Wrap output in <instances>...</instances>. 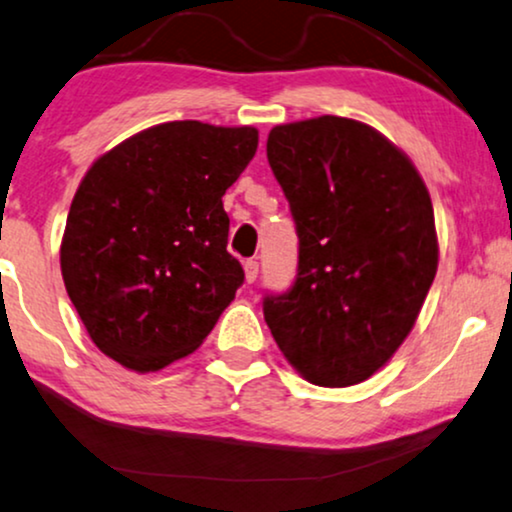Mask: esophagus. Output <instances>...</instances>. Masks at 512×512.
Wrapping results in <instances>:
<instances>
[{"label":"esophagus","instance_id":"obj_1","mask_svg":"<svg viewBox=\"0 0 512 512\" xmlns=\"http://www.w3.org/2000/svg\"><path fill=\"white\" fill-rule=\"evenodd\" d=\"M243 269H245V281H248V283H255L257 274H260V264H257L255 260H248V262L243 264Z\"/></svg>","mask_w":512,"mask_h":512}]
</instances>
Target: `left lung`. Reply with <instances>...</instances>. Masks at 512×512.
Wrapping results in <instances>:
<instances>
[{
  "mask_svg": "<svg viewBox=\"0 0 512 512\" xmlns=\"http://www.w3.org/2000/svg\"><path fill=\"white\" fill-rule=\"evenodd\" d=\"M267 158L300 238L293 288L264 297L269 331L309 383H364L411 333L435 281L428 186L385 134L338 115L276 125Z\"/></svg>",
  "mask_w": 512,
  "mask_h": 512,
  "instance_id": "8db88e82",
  "label": "left lung"
}]
</instances>
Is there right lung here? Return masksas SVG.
Here are the masks:
<instances>
[{
	"mask_svg": "<svg viewBox=\"0 0 512 512\" xmlns=\"http://www.w3.org/2000/svg\"><path fill=\"white\" fill-rule=\"evenodd\" d=\"M255 127L174 120L94 160L70 203L61 274L106 357L155 373L203 345L243 283L222 196L257 151Z\"/></svg>",
	"mask_w": 512,
	"mask_h": 512,
	"instance_id": "1",
	"label": "right lung"
}]
</instances>
